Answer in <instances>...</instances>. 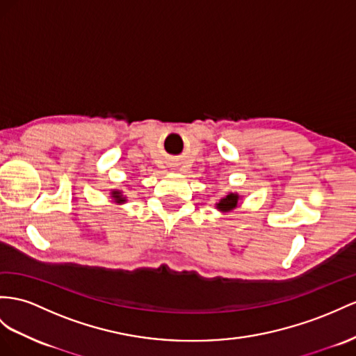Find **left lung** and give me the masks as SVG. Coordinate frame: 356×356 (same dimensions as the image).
<instances>
[{
    "label": "left lung",
    "instance_id": "8db88e82",
    "mask_svg": "<svg viewBox=\"0 0 356 356\" xmlns=\"http://www.w3.org/2000/svg\"><path fill=\"white\" fill-rule=\"evenodd\" d=\"M239 194L236 193H229V195H225L220 200V203H216V209L221 212H230L233 209L238 207V202H239Z\"/></svg>",
    "mask_w": 356,
    "mask_h": 356
}]
</instances>
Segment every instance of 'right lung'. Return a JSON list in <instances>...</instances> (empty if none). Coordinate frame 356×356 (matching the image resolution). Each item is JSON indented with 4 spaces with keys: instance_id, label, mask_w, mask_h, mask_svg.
Here are the masks:
<instances>
[{
    "instance_id": "add662e5",
    "label": "right lung",
    "mask_w": 356,
    "mask_h": 356,
    "mask_svg": "<svg viewBox=\"0 0 356 356\" xmlns=\"http://www.w3.org/2000/svg\"><path fill=\"white\" fill-rule=\"evenodd\" d=\"M111 197H113V202L117 203V204H123V203L126 202V197H123L122 191H118V189H114V191H113Z\"/></svg>"
}]
</instances>
